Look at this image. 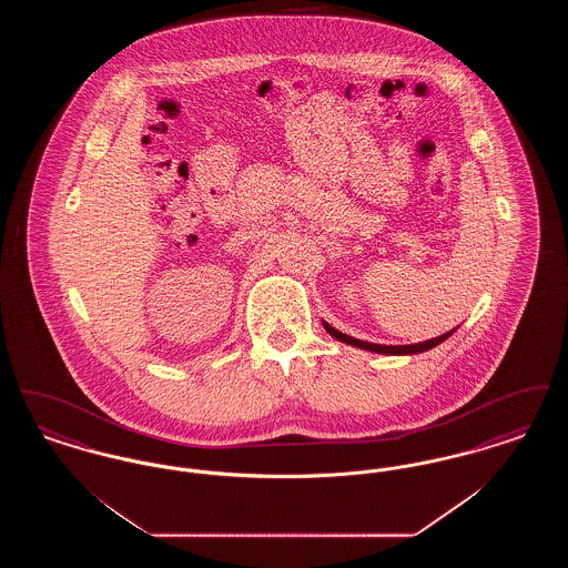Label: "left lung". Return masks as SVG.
<instances>
[{"label":"left lung","mask_w":568,"mask_h":568,"mask_svg":"<svg viewBox=\"0 0 568 568\" xmlns=\"http://www.w3.org/2000/svg\"><path fill=\"white\" fill-rule=\"evenodd\" d=\"M322 324H324L325 332H327L329 336H334L336 341H341V343H345V345H352V347H357V349H364V352L381 353V355H415V353L428 352V349H434L436 345L445 343V341L458 329V327H454V329H449V332H445V334H440V336H436V338L424 341V343H415V345H377V343L359 341V338H353L349 334H343L341 329H336L334 325L327 324L324 320H322Z\"/></svg>","instance_id":"obj_1"}]
</instances>
